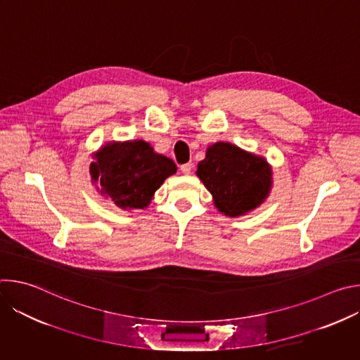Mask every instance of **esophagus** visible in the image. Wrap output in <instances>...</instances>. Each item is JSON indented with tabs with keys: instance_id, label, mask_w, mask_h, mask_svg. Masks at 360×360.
Segmentation results:
<instances>
[{
	"instance_id": "esophagus-1",
	"label": "esophagus",
	"mask_w": 360,
	"mask_h": 360,
	"mask_svg": "<svg viewBox=\"0 0 360 360\" xmlns=\"http://www.w3.org/2000/svg\"><path fill=\"white\" fill-rule=\"evenodd\" d=\"M181 171H182V174L189 175L191 171H192V164H184V165H181Z\"/></svg>"
}]
</instances>
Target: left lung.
Segmentation results:
<instances>
[{"instance_id":"1","label":"left lung","mask_w":360,"mask_h":360,"mask_svg":"<svg viewBox=\"0 0 360 360\" xmlns=\"http://www.w3.org/2000/svg\"><path fill=\"white\" fill-rule=\"evenodd\" d=\"M196 175L226 217H242L269 196L272 168L268 161L229 142H217L198 164Z\"/></svg>"}]
</instances>
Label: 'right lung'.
<instances>
[{"label": "right lung", "instance_id": "right-lung-1", "mask_svg": "<svg viewBox=\"0 0 360 360\" xmlns=\"http://www.w3.org/2000/svg\"><path fill=\"white\" fill-rule=\"evenodd\" d=\"M92 184L121 210H143L164 181L176 172L172 160L142 141L108 142L94 153Z\"/></svg>", "mask_w": 360, "mask_h": 360}]
</instances>
